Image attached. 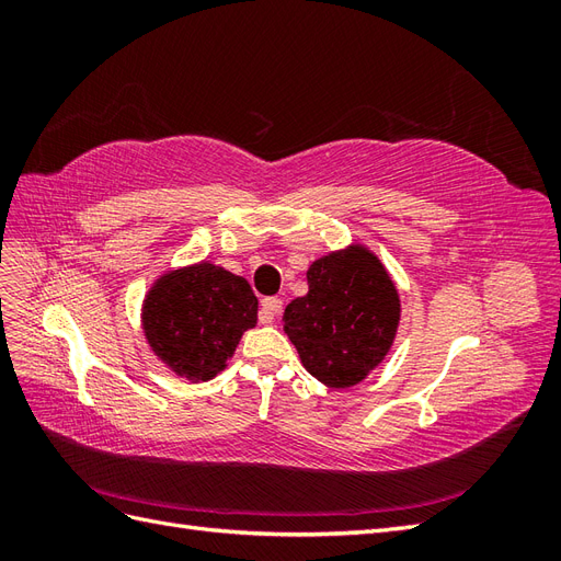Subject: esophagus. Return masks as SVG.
Listing matches in <instances>:
<instances>
[{
  "instance_id": "esophagus-1",
  "label": "esophagus",
  "mask_w": 561,
  "mask_h": 561,
  "mask_svg": "<svg viewBox=\"0 0 561 561\" xmlns=\"http://www.w3.org/2000/svg\"><path fill=\"white\" fill-rule=\"evenodd\" d=\"M283 301L278 297H266L262 299V309H260V320L262 322H274V318L280 313Z\"/></svg>"
}]
</instances>
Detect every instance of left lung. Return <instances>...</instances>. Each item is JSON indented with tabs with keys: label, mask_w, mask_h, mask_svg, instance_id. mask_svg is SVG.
Returning <instances> with one entry per match:
<instances>
[{
	"label": "left lung",
	"mask_w": 561,
	"mask_h": 561,
	"mask_svg": "<svg viewBox=\"0 0 561 561\" xmlns=\"http://www.w3.org/2000/svg\"><path fill=\"white\" fill-rule=\"evenodd\" d=\"M309 293L293 299L283 330L309 375L330 388L367 379L393 346L400 295L379 257L365 245H348L316 260Z\"/></svg>",
	"instance_id": "1"
}]
</instances>
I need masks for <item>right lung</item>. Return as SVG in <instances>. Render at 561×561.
Here are the masks:
<instances>
[{
  "label": "right lung",
  "instance_id": "add662e5",
  "mask_svg": "<svg viewBox=\"0 0 561 561\" xmlns=\"http://www.w3.org/2000/svg\"><path fill=\"white\" fill-rule=\"evenodd\" d=\"M254 325L257 297L250 283L210 262L168 271L142 304L147 344L192 383L219 375L243 332Z\"/></svg>",
  "mask_w": 561,
  "mask_h": 561
}]
</instances>
